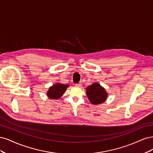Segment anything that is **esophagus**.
Returning a JSON list of instances; mask_svg holds the SVG:
<instances>
[{
    "label": "esophagus",
    "mask_w": 153,
    "mask_h": 153,
    "mask_svg": "<svg viewBox=\"0 0 153 153\" xmlns=\"http://www.w3.org/2000/svg\"><path fill=\"white\" fill-rule=\"evenodd\" d=\"M82 83L81 82H80V83H78V84H75V85L76 86V87H81L82 86Z\"/></svg>",
    "instance_id": "34e87169"
}]
</instances>
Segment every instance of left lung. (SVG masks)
<instances>
[{
    "label": "left lung",
    "instance_id": "obj_1",
    "mask_svg": "<svg viewBox=\"0 0 153 153\" xmlns=\"http://www.w3.org/2000/svg\"><path fill=\"white\" fill-rule=\"evenodd\" d=\"M86 91L88 98L91 103L94 105H98L103 103L107 98V93L104 88L101 87L98 83H94L87 87Z\"/></svg>",
    "mask_w": 153,
    "mask_h": 153
}]
</instances>
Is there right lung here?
Listing matches in <instances>:
<instances>
[{
  "instance_id": "right-lung-1",
  "label": "right lung",
  "mask_w": 153,
  "mask_h": 153,
  "mask_svg": "<svg viewBox=\"0 0 153 153\" xmlns=\"http://www.w3.org/2000/svg\"><path fill=\"white\" fill-rule=\"evenodd\" d=\"M69 85H64L62 84H57L49 88L47 92V96L50 99L57 100L62 96L66 91V88Z\"/></svg>"
}]
</instances>
